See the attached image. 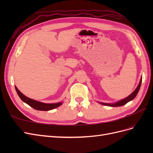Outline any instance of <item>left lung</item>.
Masks as SVG:
<instances>
[{"mask_svg":"<svg viewBox=\"0 0 153 153\" xmlns=\"http://www.w3.org/2000/svg\"><path fill=\"white\" fill-rule=\"evenodd\" d=\"M141 83H142V78H140L139 84H138L137 87L136 88V89L130 95L126 97V98H124L121 100H119V101H117V102H115L114 103H103V102H98H98L101 105L108 106H112V107H114V106H121L126 105L128 102H129V101L133 100L134 98H135L137 94H138V91H139V89H140V86H141Z\"/></svg>","mask_w":153,"mask_h":153,"instance_id":"8db88e82","label":"left lung"}]
</instances>
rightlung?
Listing matches in <instances>:
<instances>
[{
    "label": "right lung",
    "instance_id": "obj_1",
    "mask_svg": "<svg viewBox=\"0 0 153 153\" xmlns=\"http://www.w3.org/2000/svg\"><path fill=\"white\" fill-rule=\"evenodd\" d=\"M15 89L17 92L18 96L20 97V98L24 101V102H25L27 105L30 106L31 107L37 110L48 111V110H53L54 108H56L62 104V102H59L56 103H45L40 102V101L32 100L31 98H28V97L25 96L18 89V88L16 86H15Z\"/></svg>",
    "mask_w": 153,
    "mask_h": 153
}]
</instances>
